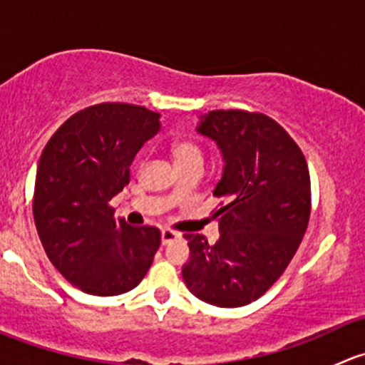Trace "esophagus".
<instances>
[{"label": "esophagus", "mask_w": 365, "mask_h": 365, "mask_svg": "<svg viewBox=\"0 0 365 365\" xmlns=\"http://www.w3.org/2000/svg\"><path fill=\"white\" fill-rule=\"evenodd\" d=\"M160 237H162V245H169L171 242H175L176 238H180V233H176V231L173 230H162Z\"/></svg>", "instance_id": "esophagus-1"}]
</instances>
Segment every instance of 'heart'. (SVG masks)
<instances>
[{
	"mask_svg": "<svg viewBox=\"0 0 365 365\" xmlns=\"http://www.w3.org/2000/svg\"><path fill=\"white\" fill-rule=\"evenodd\" d=\"M173 157H175L176 165L185 164H201L203 165V152L200 146L189 139H180L173 145Z\"/></svg>",
	"mask_w": 365,
	"mask_h": 365,
	"instance_id": "heart-1",
	"label": "heart"
}]
</instances>
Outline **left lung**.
I'll return each mask as SVG.
<instances>
[{"label":"left lung","instance_id":"8db88e82","mask_svg":"<svg viewBox=\"0 0 365 365\" xmlns=\"http://www.w3.org/2000/svg\"><path fill=\"white\" fill-rule=\"evenodd\" d=\"M217 143L224 159L212 213L220 237L183 238L190 257L182 268L187 288L206 304L242 307L270 289L295 256L311 215V178L292 135L267 114L219 109L196 128Z\"/></svg>","mask_w":365,"mask_h":365}]
</instances>
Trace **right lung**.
Masks as SVG:
<instances>
[{"mask_svg":"<svg viewBox=\"0 0 365 365\" xmlns=\"http://www.w3.org/2000/svg\"><path fill=\"white\" fill-rule=\"evenodd\" d=\"M160 114L143 106L104 102L72 114L38 160L33 217L51 263L81 292H130L160 245L153 226L114 219L109 201L130 180L135 153L160 130Z\"/></svg>","mask_w":365,"mask_h":365,"instance_id":"obj_1","label":"right lung"}]
</instances>
